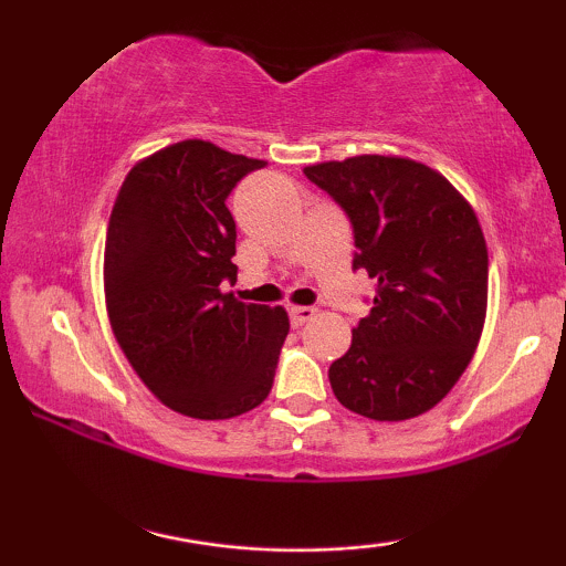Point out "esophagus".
<instances>
[{
    "label": "esophagus",
    "mask_w": 566,
    "mask_h": 566,
    "mask_svg": "<svg viewBox=\"0 0 566 566\" xmlns=\"http://www.w3.org/2000/svg\"><path fill=\"white\" fill-rule=\"evenodd\" d=\"M314 316H316V308H311V305H290L292 327H303V324L314 319Z\"/></svg>",
    "instance_id": "1"
}]
</instances>
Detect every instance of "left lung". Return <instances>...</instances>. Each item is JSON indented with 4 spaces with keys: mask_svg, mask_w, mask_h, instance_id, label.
<instances>
[{
    "mask_svg": "<svg viewBox=\"0 0 566 566\" xmlns=\"http://www.w3.org/2000/svg\"><path fill=\"white\" fill-rule=\"evenodd\" d=\"M354 229V271L378 279L373 308L329 365L343 407L409 420L469 367L486 314V244L471 205L437 170L399 157L305 167Z\"/></svg>",
    "mask_w": 566,
    "mask_h": 566,
    "instance_id": "obj_1",
    "label": "left lung"
}]
</instances>
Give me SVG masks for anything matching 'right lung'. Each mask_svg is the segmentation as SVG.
<instances>
[{
  "instance_id": "obj_1",
  "label": "right lung",
  "mask_w": 566,
  "mask_h": 566,
  "mask_svg": "<svg viewBox=\"0 0 566 566\" xmlns=\"http://www.w3.org/2000/svg\"><path fill=\"white\" fill-rule=\"evenodd\" d=\"M265 161L184 140L135 165L106 233L112 329L161 405L199 420L250 412L274 386L290 333L284 308L242 303L237 223L226 199Z\"/></svg>"
}]
</instances>
